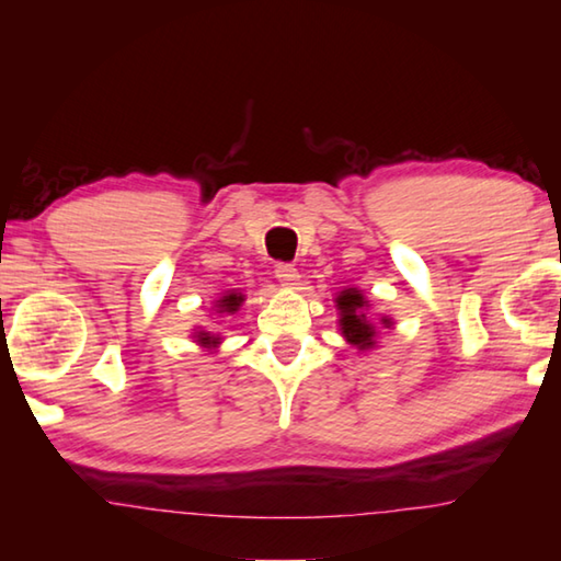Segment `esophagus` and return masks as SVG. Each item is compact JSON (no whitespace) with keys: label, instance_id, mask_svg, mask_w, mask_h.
Listing matches in <instances>:
<instances>
[{"label":"esophagus","instance_id":"34e87169","mask_svg":"<svg viewBox=\"0 0 561 561\" xmlns=\"http://www.w3.org/2000/svg\"><path fill=\"white\" fill-rule=\"evenodd\" d=\"M274 274H277V279L282 282V287L294 289L299 284V272L294 270L291 264H277V270H274Z\"/></svg>","mask_w":561,"mask_h":561}]
</instances>
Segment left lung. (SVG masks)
<instances>
[{
	"instance_id": "left-lung-1",
	"label": "left lung",
	"mask_w": 561,
	"mask_h": 561,
	"mask_svg": "<svg viewBox=\"0 0 561 561\" xmlns=\"http://www.w3.org/2000/svg\"><path fill=\"white\" fill-rule=\"evenodd\" d=\"M334 304L339 309V331L351 346L356 351H374L378 344V331L381 329H393V319L391 317H378V321L371 319L368 314V299L364 297V291L356 287H346L341 289Z\"/></svg>"
}]
</instances>
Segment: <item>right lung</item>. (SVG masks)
<instances>
[{"instance_id": "obj_1", "label": "right lung", "mask_w": 561, "mask_h": 561, "mask_svg": "<svg viewBox=\"0 0 561 561\" xmlns=\"http://www.w3.org/2000/svg\"><path fill=\"white\" fill-rule=\"evenodd\" d=\"M242 301H244V294L240 291V289H230V291H225L220 299H215L213 301V311L215 314H237V311H240V307H242ZM193 341L201 348H205V351H213L222 344V336L220 334H213V331H207V329H203V327H195L193 329Z\"/></svg>"}]
</instances>
